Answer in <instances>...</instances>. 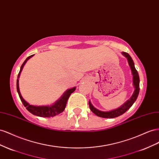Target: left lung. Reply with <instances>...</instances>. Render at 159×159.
Masks as SVG:
<instances>
[{"mask_svg":"<svg viewBox=\"0 0 159 159\" xmlns=\"http://www.w3.org/2000/svg\"><path fill=\"white\" fill-rule=\"evenodd\" d=\"M122 54L126 57L129 62V65L130 67L131 70H132V73L133 75V84L134 87V92L133 94V96L130 97V98L129 100H128L123 105L121 106L120 108H117V109L113 110L109 112H103V111H101L97 108H95L93 105L92 104L90 103V102H89V107L90 109L91 110V111L94 113V114L98 116L102 117V118H109V119H112V118H115L117 116H119L120 115H122V114L129 110V108L132 107V105H133V103L134 102V101L137 100L138 95L139 93V90H140V87H139V76L138 74L137 70H136L135 67H134V62L132 59V58L130 57V56L127 52H122Z\"/></svg>","mask_w":159,"mask_h":159,"instance_id":"obj_1","label":"left lung"}]
</instances>
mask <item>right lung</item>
Returning <instances> with one entry per match:
<instances>
[{"label": "right lung", "mask_w": 159, "mask_h": 159, "mask_svg": "<svg viewBox=\"0 0 159 159\" xmlns=\"http://www.w3.org/2000/svg\"><path fill=\"white\" fill-rule=\"evenodd\" d=\"M34 54H33V55L31 56H29V57H27L25 61V62L22 63V65L20 67V70L19 71V73L18 75V78H19L20 72L26 63V62ZM75 89L76 88L74 87L66 90V91L64 93V94L62 95V97L52 106H33V105H29V104L27 102H26L24 100V98L22 97L20 90H19V80L17 79V81H16L17 92L19 93V97L21 100L22 102L23 103L24 106L26 108L27 110H28L30 113H32V114L36 116H40V117H47V118L53 117L62 112L66 107L68 99H69L71 93H72L75 91Z\"/></svg>", "instance_id": "add662e5"}]
</instances>
